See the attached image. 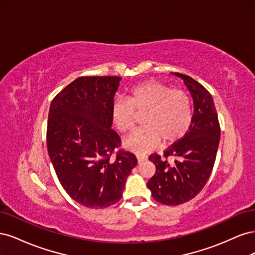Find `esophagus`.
Wrapping results in <instances>:
<instances>
[{"label": "esophagus", "mask_w": 255, "mask_h": 255, "mask_svg": "<svg viewBox=\"0 0 255 255\" xmlns=\"http://www.w3.org/2000/svg\"><path fill=\"white\" fill-rule=\"evenodd\" d=\"M137 160H138V163H142L143 160H145L146 159V156L144 155V154H137Z\"/></svg>", "instance_id": "esophagus-1"}]
</instances>
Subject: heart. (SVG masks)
<instances>
[{
    "mask_svg": "<svg viewBox=\"0 0 255 255\" xmlns=\"http://www.w3.org/2000/svg\"><path fill=\"white\" fill-rule=\"evenodd\" d=\"M136 113H143L144 126L125 140L127 148L136 152L150 151L160 141L163 145L177 142L187 134L192 123L188 95L157 81L138 84L129 90L128 100L117 99L113 102V122L122 133L132 132Z\"/></svg>",
    "mask_w": 255,
    "mask_h": 255,
    "instance_id": "heart-1",
    "label": "heart"
}]
</instances>
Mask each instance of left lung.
Listing matches in <instances>:
<instances>
[{"mask_svg":"<svg viewBox=\"0 0 255 255\" xmlns=\"http://www.w3.org/2000/svg\"><path fill=\"white\" fill-rule=\"evenodd\" d=\"M184 80L194 100V116L187 134L164 151L149 156L155 174L146 183L154 200L166 205H180L194 199L210 179L220 140V125L208 90L190 76ZM171 157L174 160L169 162Z\"/></svg>","mask_w":255,"mask_h":255,"instance_id":"8db88e82","label":"left lung"}]
</instances>
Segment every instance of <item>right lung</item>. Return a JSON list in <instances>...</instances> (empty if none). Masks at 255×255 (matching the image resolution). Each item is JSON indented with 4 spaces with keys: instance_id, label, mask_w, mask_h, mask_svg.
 Instances as JSON below:
<instances>
[{
    "instance_id": "right-lung-1",
    "label": "right lung",
    "mask_w": 255,
    "mask_h": 255,
    "mask_svg": "<svg viewBox=\"0 0 255 255\" xmlns=\"http://www.w3.org/2000/svg\"><path fill=\"white\" fill-rule=\"evenodd\" d=\"M120 80L80 76L58 92L50 106L47 145L54 170L67 194L89 208L117 203L137 165L134 153L119 149L121 139L111 128Z\"/></svg>"
}]
</instances>
